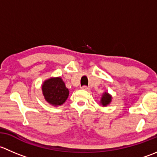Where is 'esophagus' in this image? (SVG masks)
Here are the masks:
<instances>
[{"mask_svg": "<svg viewBox=\"0 0 157 157\" xmlns=\"http://www.w3.org/2000/svg\"><path fill=\"white\" fill-rule=\"evenodd\" d=\"M81 88H82V89H83V90H88L90 89L89 86H83Z\"/></svg>", "mask_w": 157, "mask_h": 157, "instance_id": "1", "label": "esophagus"}]
</instances>
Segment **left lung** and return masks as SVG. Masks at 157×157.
<instances>
[{
    "mask_svg": "<svg viewBox=\"0 0 157 157\" xmlns=\"http://www.w3.org/2000/svg\"><path fill=\"white\" fill-rule=\"evenodd\" d=\"M111 101V97L109 94H108L107 93H105L103 94V97H102L101 100H100V103H102L103 106H106L107 104H109Z\"/></svg>",
    "mask_w": 157,
    "mask_h": 157,
    "instance_id": "8db88e82",
    "label": "left lung"
}]
</instances>
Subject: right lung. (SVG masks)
Returning a JSON list of instances; mask_svg holds the SVG:
<instances>
[{"label": "right lung", "mask_w": 157, "mask_h": 157, "mask_svg": "<svg viewBox=\"0 0 157 157\" xmlns=\"http://www.w3.org/2000/svg\"><path fill=\"white\" fill-rule=\"evenodd\" d=\"M42 90L45 100L54 106L63 104L69 95V90L60 77L46 80L42 86Z\"/></svg>", "instance_id": "1"}]
</instances>
